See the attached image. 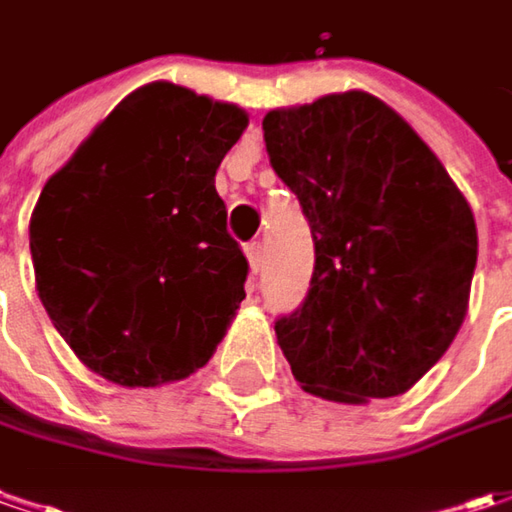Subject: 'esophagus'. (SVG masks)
Listing matches in <instances>:
<instances>
[{
  "instance_id": "1",
  "label": "esophagus",
  "mask_w": 512,
  "mask_h": 512,
  "mask_svg": "<svg viewBox=\"0 0 512 512\" xmlns=\"http://www.w3.org/2000/svg\"><path fill=\"white\" fill-rule=\"evenodd\" d=\"M246 257H249L252 274H257V269H260V260H263V243H260V240H252V243H246Z\"/></svg>"
}]
</instances>
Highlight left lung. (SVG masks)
<instances>
[{"label":"left lung","mask_w":512,"mask_h":512,"mask_svg":"<svg viewBox=\"0 0 512 512\" xmlns=\"http://www.w3.org/2000/svg\"><path fill=\"white\" fill-rule=\"evenodd\" d=\"M263 138L314 238L309 294L274 323L291 374L348 405L405 394L465 320L479 249L465 195L362 90L272 110Z\"/></svg>","instance_id":"1"}]
</instances>
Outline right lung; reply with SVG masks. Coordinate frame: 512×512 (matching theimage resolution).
Returning a JSON list of instances; mask_svg holds the SVG:
<instances>
[{"label": "right lung", "mask_w": 512, "mask_h": 512, "mask_svg": "<svg viewBox=\"0 0 512 512\" xmlns=\"http://www.w3.org/2000/svg\"><path fill=\"white\" fill-rule=\"evenodd\" d=\"M249 118L155 81L127 96L42 189L36 289L87 368L127 388L189 377L232 323L249 263L215 172Z\"/></svg>", "instance_id": "1"}]
</instances>
